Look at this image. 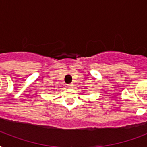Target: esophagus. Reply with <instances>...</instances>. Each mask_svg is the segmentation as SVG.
Masks as SVG:
<instances>
[{
	"mask_svg": "<svg viewBox=\"0 0 147 147\" xmlns=\"http://www.w3.org/2000/svg\"><path fill=\"white\" fill-rule=\"evenodd\" d=\"M73 84H69V85H67V86L69 88H73Z\"/></svg>",
	"mask_w": 147,
	"mask_h": 147,
	"instance_id": "obj_1",
	"label": "esophagus"
}]
</instances>
